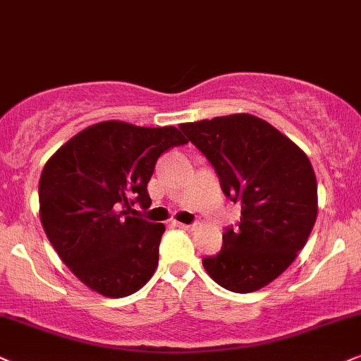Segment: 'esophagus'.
<instances>
[{
    "label": "esophagus",
    "mask_w": 361,
    "mask_h": 361,
    "mask_svg": "<svg viewBox=\"0 0 361 361\" xmlns=\"http://www.w3.org/2000/svg\"><path fill=\"white\" fill-rule=\"evenodd\" d=\"M173 225L178 226V228H185V230H193L196 223H193V225H186V223H180V221H173Z\"/></svg>",
    "instance_id": "obj_1"
}]
</instances>
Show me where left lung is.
I'll return each mask as SVG.
<instances>
[{"label": "left lung", "instance_id": "left-lung-1", "mask_svg": "<svg viewBox=\"0 0 361 361\" xmlns=\"http://www.w3.org/2000/svg\"><path fill=\"white\" fill-rule=\"evenodd\" d=\"M180 130L212 163L226 198L241 204L220 253L203 258L204 270L235 293L263 288L293 263L313 230L312 163L276 128L248 113L183 123Z\"/></svg>", "mask_w": 361, "mask_h": 361}]
</instances>
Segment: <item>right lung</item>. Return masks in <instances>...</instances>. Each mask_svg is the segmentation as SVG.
<instances>
[{"label":"right lung","instance_id":"1","mask_svg":"<svg viewBox=\"0 0 361 361\" xmlns=\"http://www.w3.org/2000/svg\"><path fill=\"white\" fill-rule=\"evenodd\" d=\"M188 140L175 126L123 121L88 126L63 145L39 178V218L59 258L86 286L121 298L158 267L163 223L130 216L152 204L148 181L158 158Z\"/></svg>","mask_w":361,"mask_h":361}]
</instances>
